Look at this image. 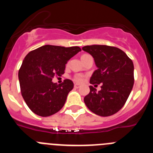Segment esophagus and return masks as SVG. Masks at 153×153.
Masks as SVG:
<instances>
[{"instance_id": "34e87169", "label": "esophagus", "mask_w": 153, "mask_h": 153, "mask_svg": "<svg viewBox=\"0 0 153 153\" xmlns=\"http://www.w3.org/2000/svg\"><path fill=\"white\" fill-rule=\"evenodd\" d=\"M74 87H75V88H79V85L77 84V83H76V84H74Z\"/></svg>"}]
</instances>
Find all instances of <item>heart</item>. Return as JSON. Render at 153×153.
<instances>
[{
    "mask_svg": "<svg viewBox=\"0 0 153 153\" xmlns=\"http://www.w3.org/2000/svg\"><path fill=\"white\" fill-rule=\"evenodd\" d=\"M85 55H87V54H84L82 56H85ZM82 56H81V57H82ZM74 79L76 82H77V83H81V82L83 80V76L80 74H75V75L74 76Z\"/></svg>",
    "mask_w": 153,
    "mask_h": 153,
    "instance_id": "1",
    "label": "heart"
}]
</instances>
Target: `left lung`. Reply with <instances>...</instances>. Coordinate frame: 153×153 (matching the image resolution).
<instances>
[{"mask_svg":"<svg viewBox=\"0 0 153 153\" xmlns=\"http://www.w3.org/2000/svg\"><path fill=\"white\" fill-rule=\"evenodd\" d=\"M82 49L93 56L97 67L90 83L101 84L97 92L93 86L84 97L90 111L100 117L117 113L125 105L134 84V66L122 50L106 45L85 46Z\"/></svg>","mask_w":153,"mask_h":153,"instance_id":"8db88e82","label":"left lung"}]
</instances>
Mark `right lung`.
<instances>
[{"label":"right lung","instance_id":"1","mask_svg":"<svg viewBox=\"0 0 153 153\" xmlns=\"http://www.w3.org/2000/svg\"><path fill=\"white\" fill-rule=\"evenodd\" d=\"M81 51L79 47L44 45L25 56L18 77L21 95L31 111L47 117L60 111L74 88L70 79L57 85L54 76L64 74L67 61Z\"/></svg>","mask_w":153,"mask_h":153}]
</instances>
